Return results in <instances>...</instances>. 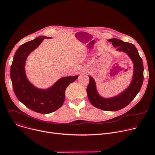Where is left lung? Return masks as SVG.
Masks as SVG:
<instances>
[{
	"label": "left lung",
	"instance_id": "left-lung-1",
	"mask_svg": "<svg viewBox=\"0 0 155 155\" xmlns=\"http://www.w3.org/2000/svg\"><path fill=\"white\" fill-rule=\"evenodd\" d=\"M112 43L117 51L126 53L133 64V72L129 86L116 96L104 97L98 93L94 79L89 75L90 83L87 87V94L91 104L95 107L105 111L115 112L127 106L140 91L143 81V65L142 58L134 44L124 42L118 38L108 40Z\"/></svg>",
	"mask_w": 155,
	"mask_h": 155
}]
</instances>
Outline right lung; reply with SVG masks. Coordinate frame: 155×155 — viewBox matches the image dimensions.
<instances>
[{"instance_id":"1","label":"right lung","mask_w":155,"mask_h":155,"mask_svg":"<svg viewBox=\"0 0 155 155\" xmlns=\"http://www.w3.org/2000/svg\"><path fill=\"white\" fill-rule=\"evenodd\" d=\"M45 38L51 37L40 36L21 45L14 55L10 69L13 91L18 99L33 111L42 114L52 113L62 105L65 89L78 77H62L47 89L36 87L28 80L25 70L26 59Z\"/></svg>"}]
</instances>
